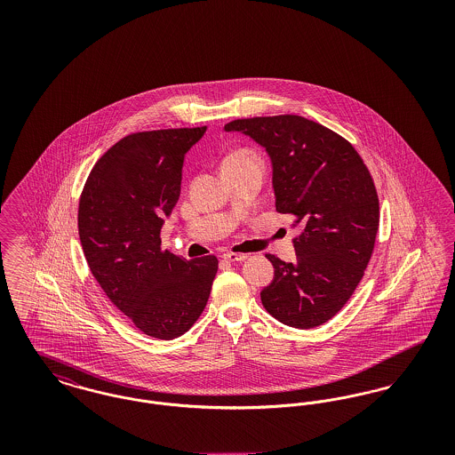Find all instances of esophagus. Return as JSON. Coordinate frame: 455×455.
<instances>
[{"label":"esophagus","instance_id":"34e87169","mask_svg":"<svg viewBox=\"0 0 455 455\" xmlns=\"http://www.w3.org/2000/svg\"><path fill=\"white\" fill-rule=\"evenodd\" d=\"M221 258L230 260V262H240V260L247 259L249 256L247 254H237V252H225Z\"/></svg>","mask_w":455,"mask_h":455}]
</instances>
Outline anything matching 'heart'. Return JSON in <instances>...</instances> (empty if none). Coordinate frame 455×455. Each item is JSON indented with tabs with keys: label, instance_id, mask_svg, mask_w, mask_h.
Listing matches in <instances>:
<instances>
[{
	"label": "heart",
	"instance_id": "obj_1",
	"mask_svg": "<svg viewBox=\"0 0 455 455\" xmlns=\"http://www.w3.org/2000/svg\"><path fill=\"white\" fill-rule=\"evenodd\" d=\"M240 160H259V158H258L256 153L251 152V150H237V152H234L227 156L225 164H228V162H240Z\"/></svg>",
	"mask_w": 455,
	"mask_h": 455
}]
</instances>
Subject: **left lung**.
<instances>
[{
	"label": "left lung",
	"instance_id": "1",
	"mask_svg": "<svg viewBox=\"0 0 455 455\" xmlns=\"http://www.w3.org/2000/svg\"><path fill=\"white\" fill-rule=\"evenodd\" d=\"M225 131H240L269 153L276 212L300 230L295 262L266 254L275 280L260 302L283 324H324L351 299L373 252L379 196L367 165L343 136L302 116L235 119Z\"/></svg>",
	"mask_w": 455,
	"mask_h": 455
}]
</instances>
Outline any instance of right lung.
Wrapping results in <instances>:
<instances>
[{"label":"right lung","instance_id":"add662e5","mask_svg":"<svg viewBox=\"0 0 455 455\" xmlns=\"http://www.w3.org/2000/svg\"><path fill=\"white\" fill-rule=\"evenodd\" d=\"M204 131L131 132L97 160L78 203V234L93 278L156 339L193 327L217 276V256L186 260L160 238L164 217L179 201L184 156Z\"/></svg>","mask_w":455,"mask_h":455}]
</instances>
